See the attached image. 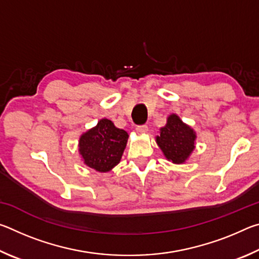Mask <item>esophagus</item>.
<instances>
[{
	"mask_svg": "<svg viewBox=\"0 0 259 259\" xmlns=\"http://www.w3.org/2000/svg\"><path fill=\"white\" fill-rule=\"evenodd\" d=\"M136 131H137V134L139 135H144L148 133V128L147 125H138L137 128H136Z\"/></svg>",
	"mask_w": 259,
	"mask_h": 259,
	"instance_id": "34e87169",
	"label": "esophagus"
}]
</instances>
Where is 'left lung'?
<instances>
[{"label": "left lung", "instance_id": "left-lung-1", "mask_svg": "<svg viewBox=\"0 0 259 259\" xmlns=\"http://www.w3.org/2000/svg\"><path fill=\"white\" fill-rule=\"evenodd\" d=\"M194 129L184 123L177 114H170L166 123L160 129L155 142L165 159L175 164H182L190 159L195 148Z\"/></svg>", "mask_w": 259, "mask_h": 259}]
</instances>
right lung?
Masks as SVG:
<instances>
[{
    "mask_svg": "<svg viewBox=\"0 0 259 259\" xmlns=\"http://www.w3.org/2000/svg\"><path fill=\"white\" fill-rule=\"evenodd\" d=\"M128 138L126 131L116 128L111 120L102 119L81 135L78 153L87 166L98 172H108L120 163Z\"/></svg>",
    "mask_w": 259,
    "mask_h": 259,
    "instance_id": "1",
    "label": "right lung"
}]
</instances>
